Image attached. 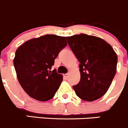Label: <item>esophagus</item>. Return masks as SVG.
<instances>
[{"instance_id": "34e87169", "label": "esophagus", "mask_w": 128, "mask_h": 128, "mask_svg": "<svg viewBox=\"0 0 128 128\" xmlns=\"http://www.w3.org/2000/svg\"><path fill=\"white\" fill-rule=\"evenodd\" d=\"M63 76H64L65 78H67L68 77V74H65L63 75Z\"/></svg>"}]
</instances>
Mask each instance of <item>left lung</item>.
<instances>
[{
    "label": "left lung",
    "instance_id": "left-lung-1",
    "mask_svg": "<svg viewBox=\"0 0 128 128\" xmlns=\"http://www.w3.org/2000/svg\"><path fill=\"white\" fill-rule=\"evenodd\" d=\"M79 62L80 81L73 88L82 100L92 102L104 96L116 73L118 56L108 43L86 34L66 37Z\"/></svg>",
    "mask_w": 128,
    "mask_h": 128
}]
</instances>
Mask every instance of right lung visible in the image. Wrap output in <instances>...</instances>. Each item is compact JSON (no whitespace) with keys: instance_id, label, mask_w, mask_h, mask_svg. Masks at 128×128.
Returning a JSON list of instances; mask_svg holds the SVG:
<instances>
[{"instance_id":"obj_1","label":"right lung","mask_w":128,"mask_h":128,"mask_svg":"<svg viewBox=\"0 0 128 128\" xmlns=\"http://www.w3.org/2000/svg\"><path fill=\"white\" fill-rule=\"evenodd\" d=\"M66 46L65 37L46 35L26 41L16 50L14 65L17 78L30 97L42 102L53 98L63 77L56 70L51 72V67Z\"/></svg>"}]
</instances>
